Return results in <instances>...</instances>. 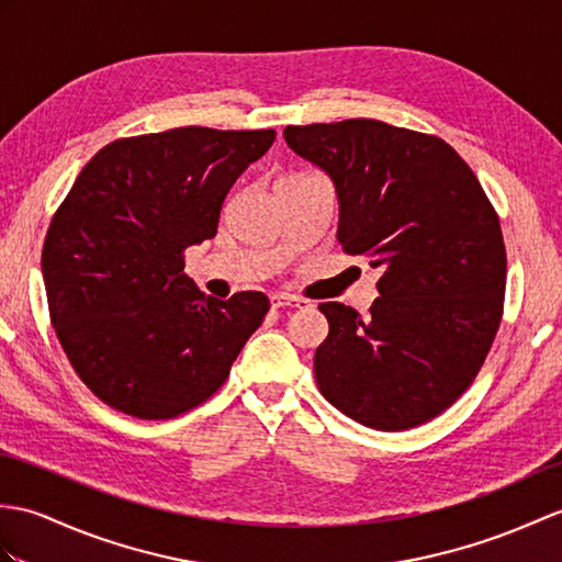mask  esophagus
Wrapping results in <instances>:
<instances>
[{
  "label": "esophagus",
  "mask_w": 562,
  "mask_h": 562,
  "mask_svg": "<svg viewBox=\"0 0 562 562\" xmlns=\"http://www.w3.org/2000/svg\"><path fill=\"white\" fill-rule=\"evenodd\" d=\"M270 304L276 308H282V306H292V308H308L311 304L306 302V299L302 296H294V294H272L270 296Z\"/></svg>",
  "instance_id": "34e87169"
}]
</instances>
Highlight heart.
Here are the masks:
<instances>
[{
  "label": "heart",
  "instance_id": "heart-1",
  "mask_svg": "<svg viewBox=\"0 0 562 562\" xmlns=\"http://www.w3.org/2000/svg\"><path fill=\"white\" fill-rule=\"evenodd\" d=\"M290 177H296V175H290Z\"/></svg>",
  "mask_w": 562,
  "mask_h": 562
}]
</instances>
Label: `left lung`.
Masks as SVG:
<instances>
[{"mask_svg":"<svg viewBox=\"0 0 562 562\" xmlns=\"http://www.w3.org/2000/svg\"><path fill=\"white\" fill-rule=\"evenodd\" d=\"M284 140L333 179L345 254L383 270L371 316L318 306L330 325L313 359L323 397L378 430L430 422L472 385L498 333V215L438 136L345 120L286 126Z\"/></svg>","mask_w":562,"mask_h":562,"instance_id":"obj_1","label":"left lung"}]
</instances>
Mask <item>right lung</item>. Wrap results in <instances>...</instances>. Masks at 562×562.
<instances>
[{"label": "right lung", "mask_w": 562, "mask_h": 562, "mask_svg": "<svg viewBox=\"0 0 562 562\" xmlns=\"http://www.w3.org/2000/svg\"><path fill=\"white\" fill-rule=\"evenodd\" d=\"M276 140L181 126L112 140L76 177L49 222V318L78 378L138 419H172L211 397L270 308L227 302L184 276V251L213 239L234 181Z\"/></svg>", "instance_id": "1"}]
</instances>
